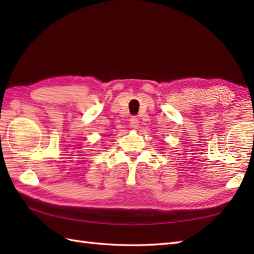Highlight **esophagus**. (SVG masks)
<instances>
[{
	"mask_svg": "<svg viewBox=\"0 0 254 254\" xmlns=\"http://www.w3.org/2000/svg\"><path fill=\"white\" fill-rule=\"evenodd\" d=\"M130 126H131L132 127H137L139 126L138 119L135 118V117H132V118L130 119Z\"/></svg>",
	"mask_w": 254,
	"mask_h": 254,
	"instance_id": "34e87169",
	"label": "esophagus"
}]
</instances>
